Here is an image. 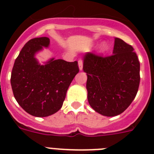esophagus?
<instances>
[{"label": "esophagus", "mask_w": 154, "mask_h": 154, "mask_svg": "<svg viewBox=\"0 0 154 154\" xmlns=\"http://www.w3.org/2000/svg\"><path fill=\"white\" fill-rule=\"evenodd\" d=\"M78 62L79 66V69L80 70H82V69H83V60H82V59H79Z\"/></svg>", "instance_id": "1"}]
</instances>
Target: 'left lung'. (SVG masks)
I'll list each match as a JSON object with an SVG mask.
<instances>
[{
  "label": "left lung",
  "mask_w": 154,
  "mask_h": 154,
  "mask_svg": "<svg viewBox=\"0 0 154 154\" xmlns=\"http://www.w3.org/2000/svg\"><path fill=\"white\" fill-rule=\"evenodd\" d=\"M132 45L116 38L112 54L87 53L83 70L87 73L88 101L106 116L123 112L135 99L140 85V62Z\"/></svg>",
  "instance_id": "1"
}]
</instances>
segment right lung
<instances>
[{
  "label": "right lung",
  "instance_id": "right-lung-1",
  "mask_svg": "<svg viewBox=\"0 0 154 154\" xmlns=\"http://www.w3.org/2000/svg\"><path fill=\"white\" fill-rule=\"evenodd\" d=\"M49 42L47 37L28 41L15 59L11 76L16 101L37 117L48 116L62 108L69 85L79 72L77 61L52 58L45 65L38 64L35 54Z\"/></svg>",
  "mask_w": 154,
  "mask_h": 154
}]
</instances>
